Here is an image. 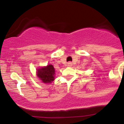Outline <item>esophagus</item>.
<instances>
[{"label": "esophagus", "instance_id": "esophagus-1", "mask_svg": "<svg viewBox=\"0 0 124 124\" xmlns=\"http://www.w3.org/2000/svg\"><path fill=\"white\" fill-rule=\"evenodd\" d=\"M72 63H71V62H68V63H67V67H72Z\"/></svg>", "mask_w": 124, "mask_h": 124}]
</instances>
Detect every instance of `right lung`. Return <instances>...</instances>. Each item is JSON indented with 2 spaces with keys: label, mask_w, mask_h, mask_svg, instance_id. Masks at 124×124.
<instances>
[{
  "label": "right lung",
  "mask_w": 124,
  "mask_h": 124,
  "mask_svg": "<svg viewBox=\"0 0 124 124\" xmlns=\"http://www.w3.org/2000/svg\"><path fill=\"white\" fill-rule=\"evenodd\" d=\"M55 70L53 66L48 64L37 70V76L42 83L50 85L54 80Z\"/></svg>",
  "instance_id": "add662e5"
}]
</instances>
